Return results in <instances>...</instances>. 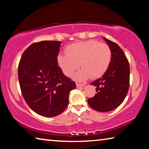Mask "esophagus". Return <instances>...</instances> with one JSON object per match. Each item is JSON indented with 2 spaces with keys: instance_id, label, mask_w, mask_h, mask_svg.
Listing matches in <instances>:
<instances>
[{
  "instance_id": "34e87169",
  "label": "esophagus",
  "mask_w": 149,
  "mask_h": 149,
  "mask_svg": "<svg viewBox=\"0 0 149 149\" xmlns=\"http://www.w3.org/2000/svg\"><path fill=\"white\" fill-rule=\"evenodd\" d=\"M76 86L77 87H84V84H79V83H76Z\"/></svg>"
}]
</instances>
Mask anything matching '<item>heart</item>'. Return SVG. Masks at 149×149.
I'll return each mask as SVG.
<instances>
[{
    "instance_id": "obj_1",
    "label": "heart",
    "mask_w": 149,
    "mask_h": 149,
    "mask_svg": "<svg viewBox=\"0 0 149 149\" xmlns=\"http://www.w3.org/2000/svg\"><path fill=\"white\" fill-rule=\"evenodd\" d=\"M66 54H60L57 57L59 67L65 76L71 77L81 68L75 75L77 80H85L91 77L97 79L102 76L109 67L112 51L110 47L96 40L81 41L68 46Z\"/></svg>"
}]
</instances>
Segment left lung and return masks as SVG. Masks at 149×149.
Segmentation results:
<instances>
[{"label": "left lung", "mask_w": 149, "mask_h": 149, "mask_svg": "<svg viewBox=\"0 0 149 149\" xmlns=\"http://www.w3.org/2000/svg\"><path fill=\"white\" fill-rule=\"evenodd\" d=\"M104 39L112 51V58L102 77L91 84L95 86L97 93L87 100L90 107L99 112H108L119 107L130 86V64L125 53L116 42Z\"/></svg>", "instance_id": "left-lung-1"}]
</instances>
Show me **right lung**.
<instances>
[{
  "mask_svg": "<svg viewBox=\"0 0 149 149\" xmlns=\"http://www.w3.org/2000/svg\"><path fill=\"white\" fill-rule=\"evenodd\" d=\"M60 41L34 42L22 54L18 65L22 94L31 109L42 116L54 117L66 108L74 81L58 65Z\"/></svg>",
  "mask_w": 149,
  "mask_h": 149,
  "instance_id": "1",
  "label": "right lung"
}]
</instances>
